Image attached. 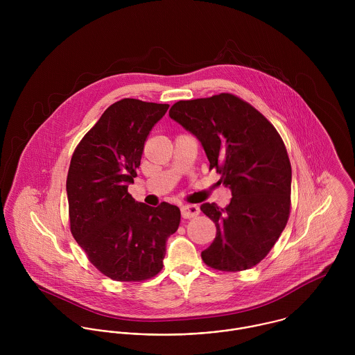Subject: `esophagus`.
<instances>
[{"label": "esophagus", "instance_id": "34e87169", "mask_svg": "<svg viewBox=\"0 0 355 355\" xmlns=\"http://www.w3.org/2000/svg\"><path fill=\"white\" fill-rule=\"evenodd\" d=\"M182 216L184 218H191L200 214V207L197 205H183L182 206Z\"/></svg>", "mask_w": 355, "mask_h": 355}]
</instances>
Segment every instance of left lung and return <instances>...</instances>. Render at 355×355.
Wrapping results in <instances>:
<instances>
[{
    "mask_svg": "<svg viewBox=\"0 0 355 355\" xmlns=\"http://www.w3.org/2000/svg\"><path fill=\"white\" fill-rule=\"evenodd\" d=\"M169 117L201 142L209 168L232 198L224 209L202 203L201 210L216 224L213 243L201 253L217 270L253 268L282 235L291 206V164L276 128L236 96L179 101Z\"/></svg>",
    "mask_w": 355,
    "mask_h": 355,
    "instance_id": "1",
    "label": "left lung"
}]
</instances>
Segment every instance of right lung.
I'll return each mask as SVG.
<instances>
[{"label":"right lung","mask_w":355,"mask_h":355,"mask_svg":"<svg viewBox=\"0 0 355 355\" xmlns=\"http://www.w3.org/2000/svg\"><path fill=\"white\" fill-rule=\"evenodd\" d=\"M168 103L114 102L83 137L67 176L71 232L89 261L116 282H142L162 269L180 210L137 202L128 194L144 146Z\"/></svg>","instance_id":"right-lung-1"}]
</instances>
